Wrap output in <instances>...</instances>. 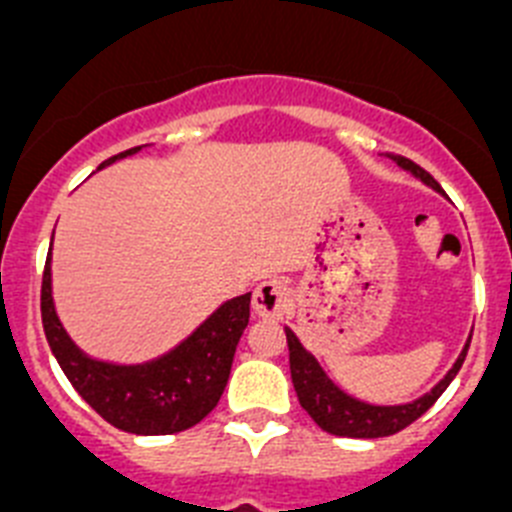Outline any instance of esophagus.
Masks as SVG:
<instances>
[{
	"mask_svg": "<svg viewBox=\"0 0 512 512\" xmlns=\"http://www.w3.org/2000/svg\"><path fill=\"white\" fill-rule=\"evenodd\" d=\"M290 306V288L278 278H270L257 285L252 296V308L262 319H280Z\"/></svg>",
	"mask_w": 512,
	"mask_h": 512,
	"instance_id": "obj_1",
	"label": "esophagus"
}]
</instances>
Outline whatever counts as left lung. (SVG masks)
Listing matches in <instances>:
<instances>
[{"label": "left lung", "mask_w": 512, "mask_h": 512, "mask_svg": "<svg viewBox=\"0 0 512 512\" xmlns=\"http://www.w3.org/2000/svg\"><path fill=\"white\" fill-rule=\"evenodd\" d=\"M388 158H393L400 168L411 170L413 176L421 178L426 186L441 191L434 176L426 173L413 160L403 158V155H388ZM285 339H288L290 352V377H293V388H296L303 411L319 423L326 434L347 436V439H380V436H393L398 431H403L405 426H411L413 421H418L441 398V393L449 388V382L457 377V372L462 370L464 357L469 352V342H472V339H467L454 367L446 372L444 380L431 393L421 395L418 400L405 405H370L336 388L334 382L329 380V375L321 370L316 357L303 349V344L298 342V336L293 331L285 329Z\"/></svg>", "instance_id": "1"}]
</instances>
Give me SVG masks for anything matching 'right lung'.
Listing matches in <instances>:
<instances>
[{"mask_svg":"<svg viewBox=\"0 0 512 512\" xmlns=\"http://www.w3.org/2000/svg\"><path fill=\"white\" fill-rule=\"evenodd\" d=\"M124 150L107 163L137 153ZM252 293L237 296L216 308L186 342L145 365H109L86 357L66 334L53 306L50 255L45 260L40 311L43 329L55 359L76 393L104 421L127 434H178L204 421L227 388L239 336L250 321Z\"/></svg>","mask_w":512,"mask_h":512,"instance_id":"right-lung-1","label":"right lung"}]
</instances>
